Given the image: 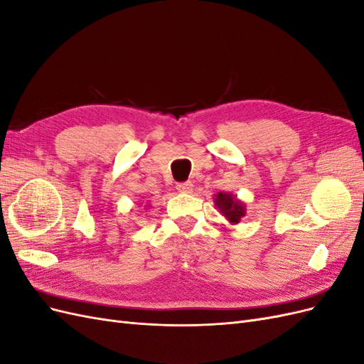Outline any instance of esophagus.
<instances>
[{"mask_svg": "<svg viewBox=\"0 0 364 364\" xmlns=\"http://www.w3.org/2000/svg\"><path fill=\"white\" fill-rule=\"evenodd\" d=\"M176 188H178V191H181V193H193V183L188 181V182H181V183H178V186H176Z\"/></svg>", "mask_w": 364, "mask_h": 364, "instance_id": "esophagus-1", "label": "esophagus"}]
</instances>
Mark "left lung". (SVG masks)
<instances>
[{"instance_id":"1","label":"left lung","mask_w":364,"mask_h":364,"mask_svg":"<svg viewBox=\"0 0 364 364\" xmlns=\"http://www.w3.org/2000/svg\"><path fill=\"white\" fill-rule=\"evenodd\" d=\"M214 203L230 223H238L241 217L246 215V208L245 203L238 200L235 196L229 193H218L215 194Z\"/></svg>"}]
</instances>
